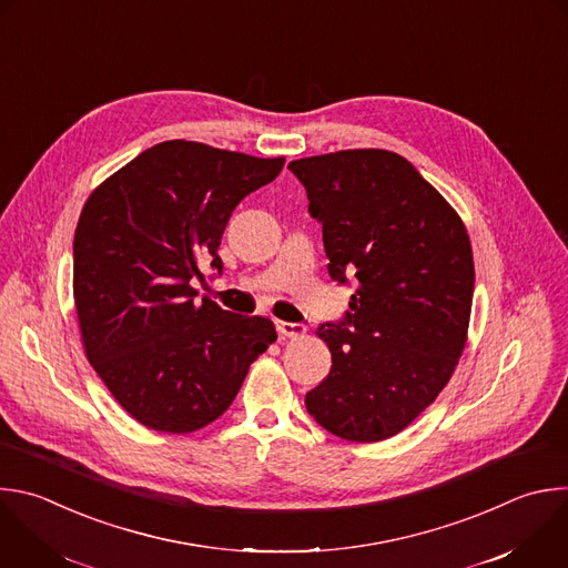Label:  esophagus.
Returning <instances> with one entry per match:
<instances>
[{"mask_svg": "<svg viewBox=\"0 0 568 568\" xmlns=\"http://www.w3.org/2000/svg\"><path fill=\"white\" fill-rule=\"evenodd\" d=\"M276 329H278L281 336H301V334H305V325L287 323V321H276Z\"/></svg>", "mask_w": 568, "mask_h": 568, "instance_id": "34e87169", "label": "esophagus"}]
</instances>
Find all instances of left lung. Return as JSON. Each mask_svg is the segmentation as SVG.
<instances>
[{"instance_id":"left-lung-1","label":"left lung","mask_w":568,"mask_h":568,"mask_svg":"<svg viewBox=\"0 0 568 568\" xmlns=\"http://www.w3.org/2000/svg\"><path fill=\"white\" fill-rule=\"evenodd\" d=\"M287 166L321 223L329 278L354 281L345 316L316 329L332 367L305 408L341 439H388L437 399L464 352L475 290L470 239L399 153L354 149Z\"/></svg>"}]
</instances>
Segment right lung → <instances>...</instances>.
<instances>
[{
  "label": "right lung",
  "instance_id": "obj_1",
  "mask_svg": "<svg viewBox=\"0 0 568 568\" xmlns=\"http://www.w3.org/2000/svg\"><path fill=\"white\" fill-rule=\"evenodd\" d=\"M285 158L166 140L89 196L73 241V296L87 356L115 402L158 433H194L239 395L276 341L265 316L203 298L194 281L223 274V232L239 203Z\"/></svg>",
  "mask_w": 568,
  "mask_h": 568
}]
</instances>
